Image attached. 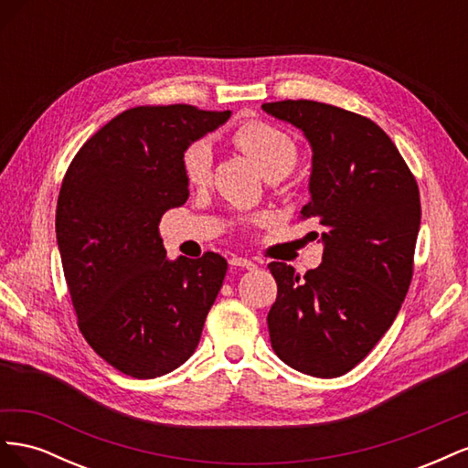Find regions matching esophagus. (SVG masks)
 Wrapping results in <instances>:
<instances>
[{
  "label": "esophagus",
  "instance_id": "esophagus-1",
  "mask_svg": "<svg viewBox=\"0 0 468 468\" xmlns=\"http://www.w3.org/2000/svg\"><path fill=\"white\" fill-rule=\"evenodd\" d=\"M230 265H234V267H244V269H256V267H258L256 261H251V260H248V258H239V256L230 258Z\"/></svg>",
  "mask_w": 468,
  "mask_h": 468
}]
</instances>
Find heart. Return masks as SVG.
<instances>
[{
  "label": "heart",
  "mask_w": 468,
  "mask_h": 468,
  "mask_svg": "<svg viewBox=\"0 0 468 468\" xmlns=\"http://www.w3.org/2000/svg\"><path fill=\"white\" fill-rule=\"evenodd\" d=\"M232 143L269 177L287 176L299 158L296 143L285 133L267 122L250 121L239 124ZM183 174L191 186H205L212 172V150L207 140H195L183 152Z\"/></svg>",
  "instance_id": "obj_1"
}]
</instances>
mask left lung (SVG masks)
<instances>
[{
  "label": "left lung",
  "instance_id": "8db88e82",
  "mask_svg": "<svg viewBox=\"0 0 468 468\" xmlns=\"http://www.w3.org/2000/svg\"><path fill=\"white\" fill-rule=\"evenodd\" d=\"M261 109L303 131L313 148L301 215L318 220L324 244L322 263L304 275L282 261L267 265L277 281L271 347L304 375L342 377L369 356L404 303L421 218L418 183L371 119L306 99Z\"/></svg>",
  "mask_w": 468,
  "mask_h": 468
}]
</instances>
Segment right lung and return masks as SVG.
Returning <instances> with one entry per match:
<instances>
[{"instance_id":"1","label":"right lung","mask_w":468,"mask_h":468,"mask_svg":"<svg viewBox=\"0 0 468 468\" xmlns=\"http://www.w3.org/2000/svg\"><path fill=\"white\" fill-rule=\"evenodd\" d=\"M230 111L193 105L134 107L80 148L56 205V239L83 337L99 357L134 378L186 363L229 263L165 258L160 220L189 197L186 148Z\"/></svg>"}]
</instances>
